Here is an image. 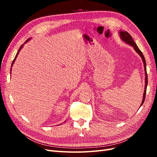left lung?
<instances>
[{"label":"left lung","mask_w":157,"mask_h":157,"mask_svg":"<svg viewBox=\"0 0 157 157\" xmlns=\"http://www.w3.org/2000/svg\"><path fill=\"white\" fill-rule=\"evenodd\" d=\"M120 35H121V38L122 39V40H124L126 43H128V44H130V46H132V47H134V48L135 50V51L141 57V59L143 60L144 62V69H145V90H144V98H143V101L141 102V104L140 107L143 105V103L145 101V95H146V90H147V82H148V80H147V69H146V62H145V57L142 54V52H141V50L139 49L138 47H137V44H136V42L133 40L132 37L131 36V35L128 33L127 31H120L119 32Z\"/></svg>","instance_id":"8db88e82"}]
</instances>
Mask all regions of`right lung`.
Listing matches in <instances>:
<instances>
[{"instance_id":"add662e5","label":"right lung","mask_w":157,"mask_h":157,"mask_svg":"<svg viewBox=\"0 0 157 157\" xmlns=\"http://www.w3.org/2000/svg\"><path fill=\"white\" fill-rule=\"evenodd\" d=\"M29 39H27L26 41H25V42H27L28 40H29ZM23 44H22L21 46H20V49H19V50H18V52H17V54H16V57H15V58H14V59L13 60V61H12V66L13 65V63H14V61H15V60H16V58H17V55H18V54H19V52H20V50L21 49V48L23 47ZM11 73V72H10Z\"/></svg>"}]
</instances>
